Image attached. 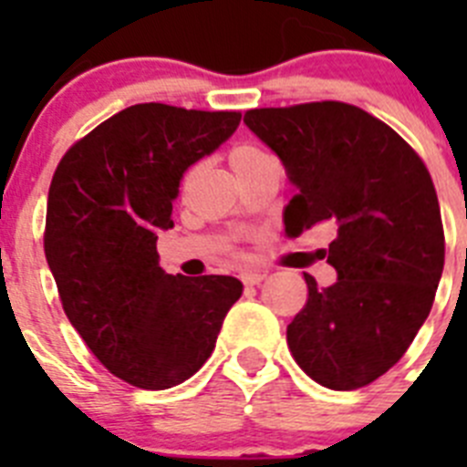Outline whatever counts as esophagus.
<instances>
[{
  "instance_id": "esophagus-1",
  "label": "esophagus",
  "mask_w": 467,
  "mask_h": 467,
  "mask_svg": "<svg viewBox=\"0 0 467 467\" xmlns=\"http://www.w3.org/2000/svg\"><path fill=\"white\" fill-rule=\"evenodd\" d=\"M264 278H266V274H264V271H245V274L241 275V280L245 285H259Z\"/></svg>"
}]
</instances>
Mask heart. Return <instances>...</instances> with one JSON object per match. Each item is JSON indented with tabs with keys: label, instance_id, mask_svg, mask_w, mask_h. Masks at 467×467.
I'll use <instances>...</instances> for the list:
<instances>
[{
	"label": "heart",
	"instance_id": "heart-1",
	"mask_svg": "<svg viewBox=\"0 0 467 467\" xmlns=\"http://www.w3.org/2000/svg\"><path fill=\"white\" fill-rule=\"evenodd\" d=\"M264 154H266V151H264L262 147H257V144H238V147L231 150L229 161H231V166H241V163H245V161L259 159V156Z\"/></svg>",
	"mask_w": 467,
	"mask_h": 467
}]
</instances>
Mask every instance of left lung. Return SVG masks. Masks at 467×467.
I'll use <instances>...</instances> for the list:
<instances>
[{
    "label": "left lung",
    "instance_id": "left-lung-1",
    "mask_svg": "<svg viewBox=\"0 0 467 467\" xmlns=\"http://www.w3.org/2000/svg\"><path fill=\"white\" fill-rule=\"evenodd\" d=\"M247 128L283 161L296 193L285 234L334 229L327 264L337 283L317 287L287 325L296 365L320 386L356 390L407 353L435 301L444 229L435 184L393 128L337 100L247 109Z\"/></svg>",
    "mask_w": 467,
    "mask_h": 467
}]
</instances>
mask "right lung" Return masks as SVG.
Masks as SVG:
<instances>
[{
  "label": "right lung",
  "mask_w": 467,
  "mask_h": 467,
  "mask_svg": "<svg viewBox=\"0 0 467 467\" xmlns=\"http://www.w3.org/2000/svg\"><path fill=\"white\" fill-rule=\"evenodd\" d=\"M241 111L142 102L93 128L53 172L44 253L65 316L114 377L163 390L203 367L243 295L231 275H171L156 238L172 226L184 171L213 154Z\"/></svg>",
  "instance_id": "add662e5"
}]
</instances>
